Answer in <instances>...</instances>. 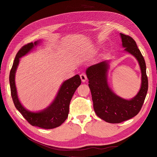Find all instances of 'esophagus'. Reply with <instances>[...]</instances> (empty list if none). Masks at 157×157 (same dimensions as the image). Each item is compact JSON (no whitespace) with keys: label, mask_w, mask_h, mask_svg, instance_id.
Returning <instances> with one entry per match:
<instances>
[{"label":"esophagus","mask_w":157,"mask_h":157,"mask_svg":"<svg viewBox=\"0 0 157 157\" xmlns=\"http://www.w3.org/2000/svg\"><path fill=\"white\" fill-rule=\"evenodd\" d=\"M80 78H81V80L84 82L86 81V80H87V77H86V75L85 73H82L81 75H80Z\"/></svg>","instance_id":"1"}]
</instances>
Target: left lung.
<instances>
[{"label":"left lung","mask_w":157,"mask_h":157,"mask_svg":"<svg viewBox=\"0 0 157 157\" xmlns=\"http://www.w3.org/2000/svg\"><path fill=\"white\" fill-rule=\"evenodd\" d=\"M120 35L124 51L134 57L140 67L141 87L136 96L130 99H124L109 87L107 80L110 61H103L90 66L86 71L95 113L109 123H120L137 115L143 105L148 90L146 65L143 56L131 36L122 33H120Z\"/></svg>","instance_id":"obj_1"}]
</instances>
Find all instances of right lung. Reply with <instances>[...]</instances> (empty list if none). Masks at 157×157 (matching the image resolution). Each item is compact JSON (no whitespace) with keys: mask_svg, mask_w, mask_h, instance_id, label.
Masks as SVG:
<instances>
[{"mask_svg":"<svg viewBox=\"0 0 157 157\" xmlns=\"http://www.w3.org/2000/svg\"><path fill=\"white\" fill-rule=\"evenodd\" d=\"M40 40H36L34 43L23 46L18 51L10 73V85L11 95L16 108L20 112L28 122L32 126H38L44 129H52L61 125L67 119L69 111V104L75 92L81 84L80 76L76 75L61 84L54 101L43 110L33 112L27 110L22 105L18 98L15 82V76L20 59L23 56L29 54L39 45Z\"/></svg>","mask_w":157,"mask_h":157,"instance_id":"add662e5","label":"right lung"}]
</instances>
